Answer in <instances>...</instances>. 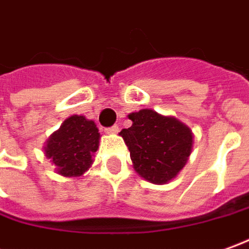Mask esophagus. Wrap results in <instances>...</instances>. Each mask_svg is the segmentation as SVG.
Returning a JSON list of instances; mask_svg holds the SVG:
<instances>
[{
    "label": "esophagus",
    "mask_w": 249,
    "mask_h": 249,
    "mask_svg": "<svg viewBox=\"0 0 249 249\" xmlns=\"http://www.w3.org/2000/svg\"><path fill=\"white\" fill-rule=\"evenodd\" d=\"M118 131H119V127H118L116 124H115V126H112V127L106 128V133H107V134H116Z\"/></svg>",
    "instance_id": "obj_1"
}]
</instances>
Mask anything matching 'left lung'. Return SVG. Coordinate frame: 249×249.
Returning a JSON list of instances; mask_svg holds the SVG:
<instances>
[{
  "label": "left lung",
  "mask_w": 249,
  "mask_h": 249,
  "mask_svg": "<svg viewBox=\"0 0 249 249\" xmlns=\"http://www.w3.org/2000/svg\"><path fill=\"white\" fill-rule=\"evenodd\" d=\"M128 119L133 124L119 135L130 150L135 172L153 184L175 179L193 152V130L178 118L149 108L128 114Z\"/></svg>",
  "instance_id": "left-lung-1"
}]
</instances>
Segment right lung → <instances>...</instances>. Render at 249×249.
Segmentation results:
<instances>
[{"instance_id": "1", "label": "right lung", "mask_w": 249, "mask_h": 249, "mask_svg": "<svg viewBox=\"0 0 249 249\" xmlns=\"http://www.w3.org/2000/svg\"><path fill=\"white\" fill-rule=\"evenodd\" d=\"M100 133L96 123L82 115H71L44 143V156L65 178H78L93 164L99 149Z\"/></svg>"}]
</instances>
